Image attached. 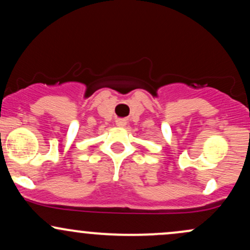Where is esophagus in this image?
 <instances>
[{
	"mask_svg": "<svg viewBox=\"0 0 250 250\" xmlns=\"http://www.w3.org/2000/svg\"><path fill=\"white\" fill-rule=\"evenodd\" d=\"M116 125H117V127H125V120H122V119L116 120Z\"/></svg>",
	"mask_w": 250,
	"mask_h": 250,
	"instance_id": "esophagus-1",
	"label": "esophagus"
}]
</instances>
